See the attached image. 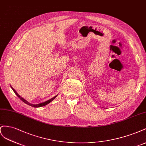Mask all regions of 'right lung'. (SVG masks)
<instances>
[{
    "label": "right lung",
    "mask_w": 146,
    "mask_h": 146,
    "mask_svg": "<svg viewBox=\"0 0 146 146\" xmlns=\"http://www.w3.org/2000/svg\"><path fill=\"white\" fill-rule=\"evenodd\" d=\"M11 89H12V90H13V92H14L15 93V94L17 95V96L21 100L24 102V103H25L26 104H27V105H29V106H32V107H34V108H39V107H41V106H45V105H48V103H49L50 102H51L56 97H57V95L56 96H55L54 97H53V98H51V99H49V100H48V101H46V102H43V103H39V104H37V105H33V104H31V103H29L27 101H26V100L25 99H24L23 97H21L20 96V95H19V94L16 92V91L13 88V87H12L11 86Z\"/></svg>",
    "instance_id": "right-lung-1"
}]
</instances>
